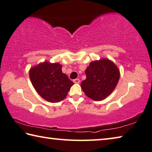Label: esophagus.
I'll use <instances>...</instances> for the list:
<instances>
[{
  "label": "esophagus",
  "instance_id": "34e87169",
  "mask_svg": "<svg viewBox=\"0 0 152 152\" xmlns=\"http://www.w3.org/2000/svg\"><path fill=\"white\" fill-rule=\"evenodd\" d=\"M73 82L75 83H79L80 80L79 79H75L73 80Z\"/></svg>",
  "mask_w": 152,
  "mask_h": 152
}]
</instances>
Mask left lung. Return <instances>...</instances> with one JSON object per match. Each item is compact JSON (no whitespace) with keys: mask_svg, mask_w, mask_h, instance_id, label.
Here are the masks:
<instances>
[{"mask_svg":"<svg viewBox=\"0 0 152 152\" xmlns=\"http://www.w3.org/2000/svg\"><path fill=\"white\" fill-rule=\"evenodd\" d=\"M86 78L81 87L94 101H101L110 95L120 79V71L110 60L103 58L90 63L85 70Z\"/></svg>","mask_w":152,"mask_h":152,"instance_id":"obj_1","label":"left lung"}]
</instances>
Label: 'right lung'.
<instances>
[{
	"label": "right lung",
	"mask_w": 152,
	"mask_h": 152,
	"mask_svg": "<svg viewBox=\"0 0 152 152\" xmlns=\"http://www.w3.org/2000/svg\"><path fill=\"white\" fill-rule=\"evenodd\" d=\"M59 63L45 61L31 67L29 75L31 84L43 99L50 102H59L66 97L74 83L62 73Z\"/></svg>",
	"instance_id": "1"
}]
</instances>
